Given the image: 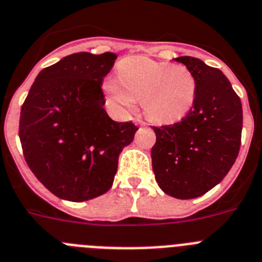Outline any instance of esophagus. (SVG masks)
<instances>
[{
    "mask_svg": "<svg viewBox=\"0 0 262 262\" xmlns=\"http://www.w3.org/2000/svg\"><path fill=\"white\" fill-rule=\"evenodd\" d=\"M136 122H137V124H138V125H141V126L146 125V122H145V121H142V120H141L140 117H137V119H136Z\"/></svg>",
    "mask_w": 262,
    "mask_h": 262,
    "instance_id": "obj_1",
    "label": "esophagus"
}]
</instances>
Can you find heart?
Returning a JSON list of instances; mask_svg holds the SVG:
<instances>
[{
    "label": "heart",
    "instance_id": "1",
    "mask_svg": "<svg viewBox=\"0 0 262 262\" xmlns=\"http://www.w3.org/2000/svg\"><path fill=\"white\" fill-rule=\"evenodd\" d=\"M119 82L110 79L104 90L112 102L126 112L142 100L146 116L158 124L183 119L192 108L197 83L193 73L183 63L172 65L145 56L126 57L117 67Z\"/></svg>",
    "mask_w": 262,
    "mask_h": 262
}]
</instances>
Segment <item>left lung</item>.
I'll return each instance as SVG.
<instances>
[{
    "instance_id": "1",
    "label": "left lung",
    "mask_w": 262,
    "mask_h": 262,
    "mask_svg": "<svg viewBox=\"0 0 262 262\" xmlns=\"http://www.w3.org/2000/svg\"><path fill=\"white\" fill-rule=\"evenodd\" d=\"M197 83L192 108L181 121L152 126V171L160 189L180 200L200 197L223 180L242 142L243 108L230 81L195 57L175 58Z\"/></svg>"
}]
</instances>
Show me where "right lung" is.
Returning <instances> with one entry per match:
<instances>
[{"mask_svg": "<svg viewBox=\"0 0 262 262\" xmlns=\"http://www.w3.org/2000/svg\"><path fill=\"white\" fill-rule=\"evenodd\" d=\"M117 56L79 52L37 74L20 110L23 155L55 195L82 202L114 184L119 155L138 130L108 116L102 83Z\"/></svg>", "mask_w": 262, "mask_h": 262, "instance_id": "obj_1", "label": "right lung"}]
</instances>
